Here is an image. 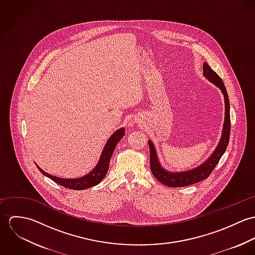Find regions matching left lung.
Listing matches in <instances>:
<instances>
[{
  "mask_svg": "<svg viewBox=\"0 0 255 255\" xmlns=\"http://www.w3.org/2000/svg\"><path fill=\"white\" fill-rule=\"evenodd\" d=\"M203 74L212 83L218 86L224 94L226 110H225V122H224L222 137L214 153L210 156V158H208V160L205 163H203L201 166L193 170H190L187 172H182V173H169L165 171L159 164L156 151L152 141L149 140L148 144H149V150H150L151 172L159 182L170 187H182V186L190 185L207 179L211 175L215 167L217 166L220 158L225 153L227 146L229 144L230 132H231V119H230V101H229V96H228L226 87L221 77L206 63L203 64Z\"/></svg>",
  "mask_w": 255,
  "mask_h": 255,
  "instance_id": "left-lung-1",
  "label": "left lung"
}]
</instances>
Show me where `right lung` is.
Returning <instances> with one entry per match:
<instances>
[{"mask_svg": "<svg viewBox=\"0 0 255 255\" xmlns=\"http://www.w3.org/2000/svg\"><path fill=\"white\" fill-rule=\"evenodd\" d=\"M124 135H125V129L120 128L110 137L108 142L106 143V145L103 149L102 155L100 157V160H99L97 166L94 168L93 171H91V173H89L88 175H86L82 178H79V179H61V178H57V177H54L50 174L45 173L38 166H37V168L46 177L50 178L52 181L59 183L62 186H65L67 188L74 189V190H82V189H85V188L92 187V186L98 184L99 182H102V180L107 175V172H108V169H109L110 159L112 157V154L114 153L116 145L124 137Z\"/></svg>", "mask_w": 255, "mask_h": 255, "instance_id": "right-lung-1", "label": "right lung"}]
</instances>
